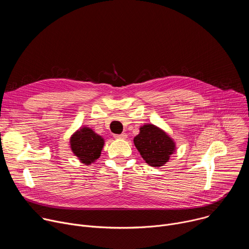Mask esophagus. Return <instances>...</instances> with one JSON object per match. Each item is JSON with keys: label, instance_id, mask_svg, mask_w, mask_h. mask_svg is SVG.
Masks as SVG:
<instances>
[{"label": "esophagus", "instance_id": "obj_1", "mask_svg": "<svg viewBox=\"0 0 249 249\" xmlns=\"http://www.w3.org/2000/svg\"><path fill=\"white\" fill-rule=\"evenodd\" d=\"M114 137H115L116 139H122V140H124V139L127 138V134H126V133H122V134H119V135H114Z\"/></svg>", "mask_w": 249, "mask_h": 249}]
</instances>
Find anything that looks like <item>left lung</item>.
Returning <instances> with one entry per match:
<instances>
[{"mask_svg": "<svg viewBox=\"0 0 249 249\" xmlns=\"http://www.w3.org/2000/svg\"><path fill=\"white\" fill-rule=\"evenodd\" d=\"M134 144L145 161L154 167L165 164L175 152V142L160 128L146 124L134 138Z\"/></svg>", "mask_w": 249, "mask_h": 249, "instance_id": "8db88e82", "label": "left lung"}]
</instances>
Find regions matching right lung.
Returning <instances> with one entry per match:
<instances>
[{"label": "right lung", "mask_w": 249, "mask_h": 249, "mask_svg": "<svg viewBox=\"0 0 249 249\" xmlns=\"http://www.w3.org/2000/svg\"><path fill=\"white\" fill-rule=\"evenodd\" d=\"M71 150L82 163L89 165L94 162L101 154L104 139L89 127H82L70 139Z\"/></svg>", "instance_id": "add662e5"}]
</instances>
